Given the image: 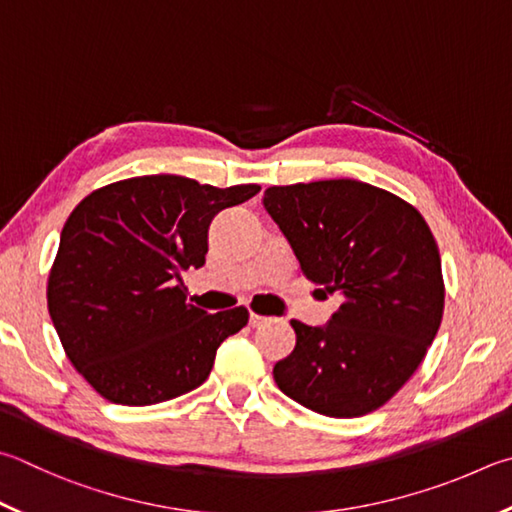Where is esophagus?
Listing matches in <instances>:
<instances>
[{
    "label": "esophagus",
    "instance_id": "esophagus-1",
    "mask_svg": "<svg viewBox=\"0 0 512 512\" xmlns=\"http://www.w3.org/2000/svg\"><path fill=\"white\" fill-rule=\"evenodd\" d=\"M266 322H268L266 315L250 313V327H253V329H259V327H262V324H266Z\"/></svg>",
    "mask_w": 512,
    "mask_h": 512
}]
</instances>
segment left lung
Returning <instances> with one entry per match:
<instances>
[{
    "label": "left lung",
    "instance_id": "1",
    "mask_svg": "<svg viewBox=\"0 0 512 512\" xmlns=\"http://www.w3.org/2000/svg\"><path fill=\"white\" fill-rule=\"evenodd\" d=\"M264 208L306 280L342 297L324 327L291 320L295 349L273 369L277 387L324 416L378 410L441 327V255L425 219L396 194L353 179L273 185Z\"/></svg>",
    "mask_w": 512,
    "mask_h": 512
}]
</instances>
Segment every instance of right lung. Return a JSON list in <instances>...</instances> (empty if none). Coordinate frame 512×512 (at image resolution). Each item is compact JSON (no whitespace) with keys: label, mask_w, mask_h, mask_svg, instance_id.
<instances>
[{"label":"right lung","mask_w":512,"mask_h":512,"mask_svg":"<svg viewBox=\"0 0 512 512\" xmlns=\"http://www.w3.org/2000/svg\"><path fill=\"white\" fill-rule=\"evenodd\" d=\"M259 185L215 188L174 174L136 176L82 199L62 228L46 302L64 353L116 405H154L197 389L248 311L208 313L185 297L217 212Z\"/></svg>","instance_id":"obj_1"}]
</instances>
